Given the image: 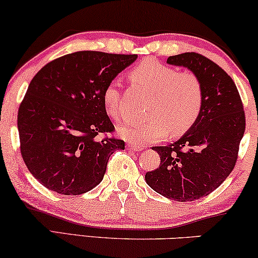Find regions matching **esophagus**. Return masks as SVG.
<instances>
[{
    "label": "esophagus",
    "mask_w": 258,
    "mask_h": 258,
    "mask_svg": "<svg viewBox=\"0 0 258 258\" xmlns=\"http://www.w3.org/2000/svg\"><path fill=\"white\" fill-rule=\"evenodd\" d=\"M128 148L129 149H132V150H134V151H141V150H143V147H141V146H139V144H136V143H128Z\"/></svg>",
    "instance_id": "esophagus-1"
}]
</instances>
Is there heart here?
Returning <instances> with one entry per match:
<instances>
[{"label": "heart", "instance_id": "b5f03b06", "mask_svg": "<svg viewBox=\"0 0 258 258\" xmlns=\"http://www.w3.org/2000/svg\"><path fill=\"white\" fill-rule=\"evenodd\" d=\"M129 79L153 94L148 107L151 118L133 119L119 125L118 132L124 139L137 144H149L163 139L168 133L170 137H179L189 132L199 119L204 90L195 73H179L174 67L146 58L130 72ZM102 101L111 117H121L122 93L116 81L105 86Z\"/></svg>", "mask_w": 258, "mask_h": 258}]
</instances>
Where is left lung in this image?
I'll return each instance as SVG.
<instances>
[{
  "label": "left lung",
  "mask_w": 258,
  "mask_h": 258,
  "mask_svg": "<svg viewBox=\"0 0 258 258\" xmlns=\"http://www.w3.org/2000/svg\"><path fill=\"white\" fill-rule=\"evenodd\" d=\"M167 62L186 67L200 77L203 108L195 124L177 142L153 147L161 163L147 172L146 181L169 200L190 202L209 195L235 168L245 114L235 82L214 61L199 52H183L169 56Z\"/></svg>",
  "instance_id": "left-lung-1"
}]
</instances>
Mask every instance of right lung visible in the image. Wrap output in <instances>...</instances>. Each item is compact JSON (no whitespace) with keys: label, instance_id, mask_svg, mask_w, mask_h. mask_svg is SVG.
I'll use <instances>...</instances> for the list:
<instances>
[{"label":"right lung","instance_id":"1","mask_svg":"<svg viewBox=\"0 0 258 258\" xmlns=\"http://www.w3.org/2000/svg\"><path fill=\"white\" fill-rule=\"evenodd\" d=\"M137 58L136 54L83 50L49 62L28 87L17 114L21 155L31 175L61 195L95 188L109 157L124 149L108 136L115 126L102 93Z\"/></svg>","mask_w":258,"mask_h":258}]
</instances>
